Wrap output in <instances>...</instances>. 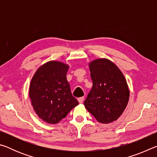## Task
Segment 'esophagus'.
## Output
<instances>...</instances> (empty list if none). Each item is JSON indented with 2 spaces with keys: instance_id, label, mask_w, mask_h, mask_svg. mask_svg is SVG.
I'll return each instance as SVG.
<instances>
[{
  "instance_id": "obj_1",
  "label": "esophagus",
  "mask_w": 157,
  "mask_h": 157,
  "mask_svg": "<svg viewBox=\"0 0 157 157\" xmlns=\"http://www.w3.org/2000/svg\"><path fill=\"white\" fill-rule=\"evenodd\" d=\"M84 97H81V98H79L78 99V102H79V103H82L84 102Z\"/></svg>"
}]
</instances>
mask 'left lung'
<instances>
[{"label": "left lung", "mask_w": 157, "mask_h": 157, "mask_svg": "<svg viewBox=\"0 0 157 157\" xmlns=\"http://www.w3.org/2000/svg\"><path fill=\"white\" fill-rule=\"evenodd\" d=\"M93 86L84 106L101 123L116 121L127 105L129 91L127 81L115 63L107 59L89 63Z\"/></svg>", "instance_id": "obj_1"}]
</instances>
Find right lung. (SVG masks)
I'll return each mask as SVG.
<instances>
[{
    "label": "right lung",
    "mask_w": 157,
    "mask_h": 157,
    "mask_svg": "<svg viewBox=\"0 0 157 157\" xmlns=\"http://www.w3.org/2000/svg\"><path fill=\"white\" fill-rule=\"evenodd\" d=\"M69 66L50 61L37 69L29 89L31 104L44 121L56 124L79 104L66 79Z\"/></svg>",
    "instance_id": "obj_1"
}]
</instances>
